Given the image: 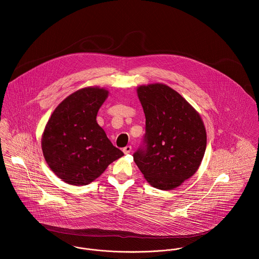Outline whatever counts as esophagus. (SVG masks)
Here are the masks:
<instances>
[{
	"instance_id": "esophagus-1",
	"label": "esophagus",
	"mask_w": 259,
	"mask_h": 259,
	"mask_svg": "<svg viewBox=\"0 0 259 259\" xmlns=\"http://www.w3.org/2000/svg\"><path fill=\"white\" fill-rule=\"evenodd\" d=\"M123 153L125 154V155H128V154H130V152L132 151V147L131 146H126L125 148H123Z\"/></svg>"
}]
</instances>
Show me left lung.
<instances>
[{"label":"left lung","instance_id":"8db88e82","mask_svg":"<svg viewBox=\"0 0 259 259\" xmlns=\"http://www.w3.org/2000/svg\"><path fill=\"white\" fill-rule=\"evenodd\" d=\"M137 95L146 117V150L133 156L153 187L172 190L190 179L204 157L207 134L196 109L170 87L142 84Z\"/></svg>","mask_w":259,"mask_h":259}]
</instances>
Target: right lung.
<instances>
[{"label": "right lung", "instance_id": "right-lung-1", "mask_svg": "<svg viewBox=\"0 0 259 259\" xmlns=\"http://www.w3.org/2000/svg\"><path fill=\"white\" fill-rule=\"evenodd\" d=\"M109 92L100 87L78 90L63 100L41 137L43 157L51 170L71 185H87L124 154L97 122Z\"/></svg>", "mask_w": 259, "mask_h": 259}]
</instances>
